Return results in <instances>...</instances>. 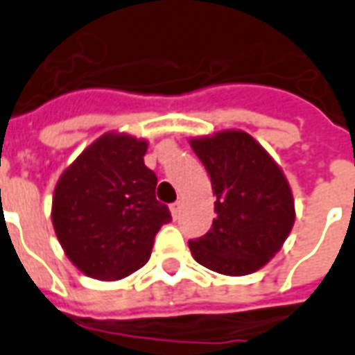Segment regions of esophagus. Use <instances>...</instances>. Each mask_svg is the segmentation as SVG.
I'll use <instances>...</instances> for the list:
<instances>
[{
	"label": "esophagus",
	"mask_w": 355,
	"mask_h": 355,
	"mask_svg": "<svg viewBox=\"0 0 355 355\" xmlns=\"http://www.w3.org/2000/svg\"><path fill=\"white\" fill-rule=\"evenodd\" d=\"M180 207H182V203L180 201H175V203L171 205V214H173V218H178V214H180Z\"/></svg>",
	"instance_id": "obj_1"
}]
</instances>
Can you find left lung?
Returning a JSON list of instances; mask_svg holds the SVG:
<instances>
[{
  "instance_id": "left-lung-1",
  "label": "left lung",
  "mask_w": 355,
  "mask_h": 355,
  "mask_svg": "<svg viewBox=\"0 0 355 355\" xmlns=\"http://www.w3.org/2000/svg\"><path fill=\"white\" fill-rule=\"evenodd\" d=\"M216 196L212 227L190 241L193 259L211 271L243 277L277 254L295 222L284 173L244 131H220L190 141Z\"/></svg>"
}]
</instances>
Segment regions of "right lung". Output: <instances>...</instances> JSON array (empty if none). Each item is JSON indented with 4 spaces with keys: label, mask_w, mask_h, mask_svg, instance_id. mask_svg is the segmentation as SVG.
<instances>
[{
    "label": "right lung",
    "mask_w": 355,
    "mask_h": 355,
    "mask_svg": "<svg viewBox=\"0 0 355 355\" xmlns=\"http://www.w3.org/2000/svg\"><path fill=\"white\" fill-rule=\"evenodd\" d=\"M148 144L105 133L64 171L52 199V225L67 258L86 277L118 280L150 258L171 220L156 199L157 177L144 165Z\"/></svg>",
    "instance_id": "add662e5"
}]
</instances>
